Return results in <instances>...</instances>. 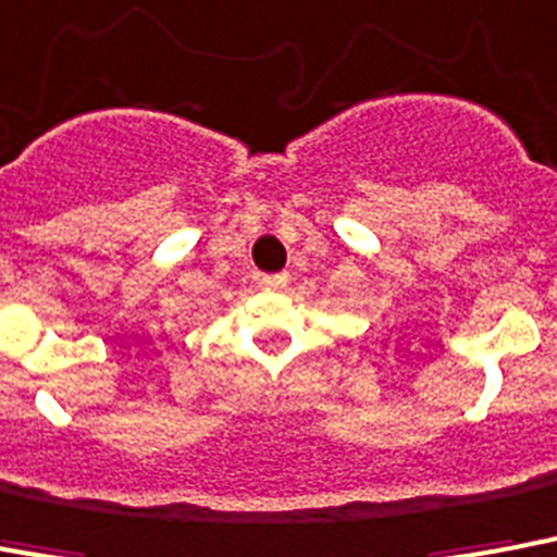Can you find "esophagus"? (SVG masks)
Masks as SVG:
<instances>
[{"label":"esophagus","mask_w":557,"mask_h":557,"mask_svg":"<svg viewBox=\"0 0 557 557\" xmlns=\"http://www.w3.org/2000/svg\"><path fill=\"white\" fill-rule=\"evenodd\" d=\"M286 280H288V274H263V280H260V283H263L265 288H283L286 286Z\"/></svg>","instance_id":"esophagus-1"}]
</instances>
